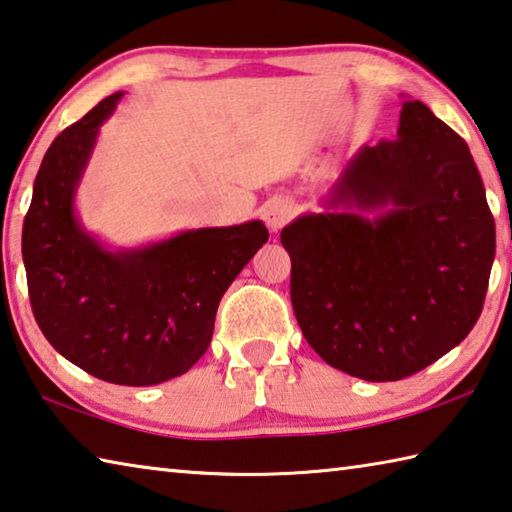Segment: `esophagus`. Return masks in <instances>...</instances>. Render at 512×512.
Listing matches in <instances>:
<instances>
[{
    "mask_svg": "<svg viewBox=\"0 0 512 512\" xmlns=\"http://www.w3.org/2000/svg\"><path fill=\"white\" fill-rule=\"evenodd\" d=\"M293 215H295V203L291 199H284V197L268 201L264 208V219H266L268 228H271L273 232L282 230L288 221L293 219Z\"/></svg>",
    "mask_w": 512,
    "mask_h": 512,
    "instance_id": "esophagus-1",
    "label": "esophagus"
}]
</instances>
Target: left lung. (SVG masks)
I'll use <instances>...</instances> for the list:
<instances>
[{
    "mask_svg": "<svg viewBox=\"0 0 512 512\" xmlns=\"http://www.w3.org/2000/svg\"><path fill=\"white\" fill-rule=\"evenodd\" d=\"M322 203L329 212L297 217L280 239L297 324L324 362L387 383L468 336L495 219L466 141L430 107L405 100L396 138L362 147Z\"/></svg>",
    "mask_w": 512,
    "mask_h": 512,
    "instance_id": "8db88e82",
    "label": "left lung"
}]
</instances>
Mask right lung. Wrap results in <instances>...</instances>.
<instances>
[{
  "label": "right lung",
  "instance_id": "obj_1",
  "mask_svg": "<svg viewBox=\"0 0 512 512\" xmlns=\"http://www.w3.org/2000/svg\"><path fill=\"white\" fill-rule=\"evenodd\" d=\"M114 94L44 154L22 230L33 315L53 349L114 385H159L206 353L221 297L268 241L262 221L185 230L145 248L107 250L80 226L76 188Z\"/></svg>",
  "mask_w": 512,
  "mask_h": 512
}]
</instances>
